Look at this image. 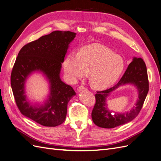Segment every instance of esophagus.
<instances>
[{"instance_id":"34e87169","label":"esophagus","mask_w":161,"mask_h":161,"mask_svg":"<svg viewBox=\"0 0 161 161\" xmlns=\"http://www.w3.org/2000/svg\"><path fill=\"white\" fill-rule=\"evenodd\" d=\"M85 90H86V89L83 86H79L77 88V91L78 92H80L81 91H85Z\"/></svg>"}]
</instances>
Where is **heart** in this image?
I'll list each match as a JSON object with an SVG mask.
<instances>
[{"label":"heart","instance_id":"1","mask_svg":"<svg viewBox=\"0 0 161 161\" xmlns=\"http://www.w3.org/2000/svg\"><path fill=\"white\" fill-rule=\"evenodd\" d=\"M63 68L71 83H75L89 72L92 86L101 90L109 88L119 79L124 70L125 62L110 48L93 44L82 47L78 53H68Z\"/></svg>","mask_w":161,"mask_h":161}]
</instances>
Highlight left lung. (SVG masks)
Instances as JSON below:
<instances>
[{"label":"left lung","instance_id":"obj_1","mask_svg":"<svg viewBox=\"0 0 161 161\" xmlns=\"http://www.w3.org/2000/svg\"><path fill=\"white\" fill-rule=\"evenodd\" d=\"M132 84L137 89L139 98L136 105L130 112L118 113L108 109L106 99L111 92L120 86ZM148 79L147 66L141 58L134 57L121 79L113 87L103 91H98L95 95L96 103L92 111L91 117L94 124L103 128H114L127 124L137 116L142 108L148 92Z\"/></svg>","mask_w":161,"mask_h":161}]
</instances>
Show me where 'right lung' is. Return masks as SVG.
<instances>
[{
	"label": "right lung",
	"instance_id": "add662e5",
	"mask_svg": "<svg viewBox=\"0 0 161 161\" xmlns=\"http://www.w3.org/2000/svg\"><path fill=\"white\" fill-rule=\"evenodd\" d=\"M76 33L55 31L27 43L19 51L13 66L11 85L15 102L26 118L47 127L64 122L67 105L76 92L60 79L62 63ZM35 72L42 73L49 84V94L43 104H32L27 98L25 84Z\"/></svg>",
	"mask_w": 161,
	"mask_h": 161
}]
</instances>
